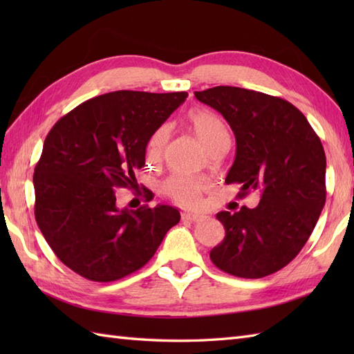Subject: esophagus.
Listing matches in <instances>:
<instances>
[{"label": "esophagus", "mask_w": 354, "mask_h": 354, "mask_svg": "<svg viewBox=\"0 0 354 354\" xmlns=\"http://www.w3.org/2000/svg\"><path fill=\"white\" fill-rule=\"evenodd\" d=\"M205 216L204 214H198V213H189L185 212L183 213V221H189V222H199V221H204Z\"/></svg>", "instance_id": "obj_1"}]
</instances>
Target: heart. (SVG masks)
Segmentation results:
<instances>
[{
	"label": "heart",
	"instance_id": "b5f03b06",
	"mask_svg": "<svg viewBox=\"0 0 354 354\" xmlns=\"http://www.w3.org/2000/svg\"><path fill=\"white\" fill-rule=\"evenodd\" d=\"M190 124L193 127L194 133L198 138L204 142L205 147H209L219 142L222 140H230V131L227 123L223 122L221 115L216 112L207 111V109H194L189 114ZM169 132L165 127L158 131L149 145V158L150 160H160L164 147L167 145ZM205 181L198 176H189V175H173L165 179L161 185L162 193L176 202L178 205L183 207H198L202 193L205 190Z\"/></svg>",
	"mask_w": 354,
	"mask_h": 354
}]
</instances>
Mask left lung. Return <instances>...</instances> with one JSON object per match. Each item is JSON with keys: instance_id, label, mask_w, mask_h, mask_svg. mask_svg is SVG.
<instances>
[{"instance_id": "1", "label": "left lung", "mask_w": 354, "mask_h": 354, "mask_svg": "<svg viewBox=\"0 0 354 354\" xmlns=\"http://www.w3.org/2000/svg\"><path fill=\"white\" fill-rule=\"evenodd\" d=\"M230 123L236 160L227 184H242L240 198L257 190L255 208L221 212L223 242L209 259L240 278L277 272L297 257L326 204V153L303 112L288 100L237 86L194 93Z\"/></svg>"}]
</instances>
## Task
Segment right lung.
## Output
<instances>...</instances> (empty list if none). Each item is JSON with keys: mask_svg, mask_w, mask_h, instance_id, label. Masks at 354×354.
Instances as JSON below:
<instances>
[{"mask_svg": "<svg viewBox=\"0 0 354 354\" xmlns=\"http://www.w3.org/2000/svg\"><path fill=\"white\" fill-rule=\"evenodd\" d=\"M187 95L108 93L51 127L35 167V217L53 252L80 277L109 283L135 272L181 219L169 205L120 209L114 190L138 185L150 137Z\"/></svg>", "mask_w": 354, "mask_h": 354, "instance_id": "obj_1", "label": "right lung"}]
</instances>
